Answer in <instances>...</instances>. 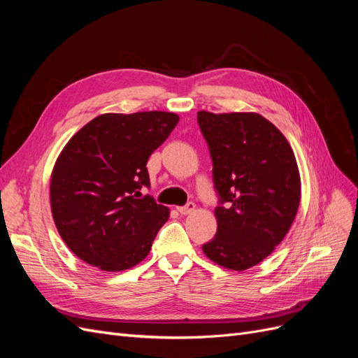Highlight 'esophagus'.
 I'll return each mask as SVG.
<instances>
[{
  "mask_svg": "<svg viewBox=\"0 0 358 358\" xmlns=\"http://www.w3.org/2000/svg\"><path fill=\"white\" fill-rule=\"evenodd\" d=\"M194 210H196V204L194 203H188V204H185V206H180V208H178V212L180 213V215H189V213H192Z\"/></svg>",
  "mask_w": 358,
  "mask_h": 358,
  "instance_id": "obj_1",
  "label": "esophagus"
}]
</instances>
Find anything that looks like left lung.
<instances>
[{"instance_id":"1","label":"left lung","mask_w":358,"mask_h":358,"mask_svg":"<svg viewBox=\"0 0 358 358\" xmlns=\"http://www.w3.org/2000/svg\"><path fill=\"white\" fill-rule=\"evenodd\" d=\"M197 121L210 150L215 188L225 203L215 209L218 231L203 252L243 272L275 251L296 218L297 161L285 136L258 113L200 110Z\"/></svg>"}]
</instances>
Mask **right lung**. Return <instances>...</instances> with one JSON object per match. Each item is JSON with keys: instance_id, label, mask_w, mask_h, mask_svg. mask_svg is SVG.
I'll use <instances>...</instances> for the list:
<instances>
[{"instance_id": "obj_1", "label": "right lung", "mask_w": 358, "mask_h": 358, "mask_svg": "<svg viewBox=\"0 0 358 358\" xmlns=\"http://www.w3.org/2000/svg\"><path fill=\"white\" fill-rule=\"evenodd\" d=\"M179 122L171 112L104 113L64 146L50 175V209L62 241L82 262L122 272L143 262L169 208L140 197L146 162Z\"/></svg>"}]
</instances>
